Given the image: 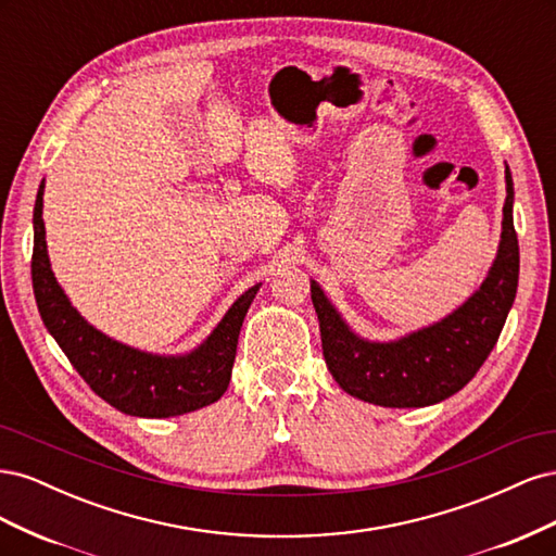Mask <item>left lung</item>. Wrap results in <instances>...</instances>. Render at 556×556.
Returning a JSON list of instances; mask_svg holds the SVG:
<instances>
[{"mask_svg":"<svg viewBox=\"0 0 556 556\" xmlns=\"http://www.w3.org/2000/svg\"><path fill=\"white\" fill-rule=\"evenodd\" d=\"M506 192L501 245L490 276L462 308L439 325L394 343H368L348 329L319 285L311 282L325 362L348 394L387 408H422L459 392L478 374L506 325L519 278L515 192L508 166Z\"/></svg>","mask_w":556,"mask_h":556,"instance_id":"8db88e82","label":"left lung"}]
</instances>
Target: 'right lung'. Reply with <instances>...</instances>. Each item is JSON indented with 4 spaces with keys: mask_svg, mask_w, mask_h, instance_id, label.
<instances>
[{
    "mask_svg": "<svg viewBox=\"0 0 556 556\" xmlns=\"http://www.w3.org/2000/svg\"><path fill=\"white\" fill-rule=\"evenodd\" d=\"M43 182L35 204V252H31V288L46 329L66 359L113 408L137 417H174L215 403L227 390L237 357L243 317L260 285L239 296L204 345L185 357H157L117 343L90 327L70 304L46 252Z\"/></svg>",
    "mask_w": 556,
    "mask_h": 556,
    "instance_id": "right-lung-1",
    "label": "right lung"
}]
</instances>
